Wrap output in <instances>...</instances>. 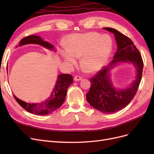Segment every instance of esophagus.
Wrapping results in <instances>:
<instances>
[{
  "label": "esophagus",
  "instance_id": "esophagus-1",
  "mask_svg": "<svg viewBox=\"0 0 154 154\" xmlns=\"http://www.w3.org/2000/svg\"><path fill=\"white\" fill-rule=\"evenodd\" d=\"M74 81H80L82 80V77L80 76H76L74 78Z\"/></svg>",
  "mask_w": 154,
  "mask_h": 154
}]
</instances>
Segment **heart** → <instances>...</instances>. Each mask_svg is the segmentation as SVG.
<instances>
[{"label":"heart","instance_id":"1","mask_svg":"<svg viewBox=\"0 0 154 154\" xmlns=\"http://www.w3.org/2000/svg\"><path fill=\"white\" fill-rule=\"evenodd\" d=\"M66 45V50L61 51L65 62L72 66L76 63V58L82 57L81 66L88 72H95L108 61L113 44L109 35L90 32L69 35Z\"/></svg>","mask_w":154,"mask_h":154}]
</instances>
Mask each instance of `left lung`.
<instances>
[{"instance_id": "8db88e82", "label": "left lung", "mask_w": 154, "mask_h": 154, "mask_svg": "<svg viewBox=\"0 0 154 154\" xmlns=\"http://www.w3.org/2000/svg\"><path fill=\"white\" fill-rule=\"evenodd\" d=\"M103 29L114 33L118 51L109 66L103 67L90 78L91 86L86 98L94 109L103 113L112 114L124 109L133 100L142 78L143 61L140 53L128 36L111 27ZM118 62H130L137 68L136 80L125 90L116 89L109 79V70Z\"/></svg>"}]
</instances>
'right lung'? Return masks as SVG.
I'll return each instance as SVG.
<instances>
[{
	"instance_id": "add662e5",
	"label": "right lung",
	"mask_w": 154,
	"mask_h": 154,
	"mask_svg": "<svg viewBox=\"0 0 154 154\" xmlns=\"http://www.w3.org/2000/svg\"><path fill=\"white\" fill-rule=\"evenodd\" d=\"M28 44H38L49 49H54L53 45L44 41L40 36L36 35H29L25 37L21 40L19 45ZM72 83L73 78L71 74H59L50 97L45 101L38 103H27L26 102L17 98L15 95L13 96L17 103L29 112L36 115L49 114L61 106L66 99L67 88Z\"/></svg>"
}]
</instances>
